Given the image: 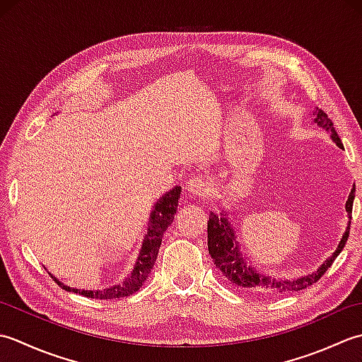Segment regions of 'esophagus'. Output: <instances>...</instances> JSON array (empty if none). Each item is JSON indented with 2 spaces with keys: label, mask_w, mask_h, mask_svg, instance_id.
I'll use <instances>...</instances> for the list:
<instances>
[{
  "label": "esophagus",
  "mask_w": 362,
  "mask_h": 362,
  "mask_svg": "<svg viewBox=\"0 0 362 362\" xmlns=\"http://www.w3.org/2000/svg\"><path fill=\"white\" fill-rule=\"evenodd\" d=\"M186 189H187V192H190L192 195L204 197L209 190V184H208V181L203 180L202 176H194V178H190L186 182Z\"/></svg>",
  "instance_id": "esophagus-1"
}]
</instances>
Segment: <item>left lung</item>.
Instances as JSON below:
<instances>
[{
    "label": "left lung",
    "instance_id": "obj_1",
    "mask_svg": "<svg viewBox=\"0 0 362 362\" xmlns=\"http://www.w3.org/2000/svg\"><path fill=\"white\" fill-rule=\"evenodd\" d=\"M314 123L317 127L328 131L331 134L333 142L344 148V145L339 139L337 132L333 127V122L328 119V115L320 109H314L313 112ZM355 190L356 187L353 186L349 200L345 203L346 216L351 220V209H353V200H355ZM350 234V222L345 228V233L342 235L341 242H339L334 253H331L328 259L323 262L319 269L314 270L313 274L301 275L298 278H278V276H269L261 274L259 270L253 265H250L247 261L248 257L242 255L240 252V243L235 235L234 226L231 225L230 218H228V211H220V214H216L211 211L209 222H208V248L209 255L212 257L216 267L222 272V275L238 289L256 295V297H269V295L276 293H291L297 291H303L306 287L313 286L314 283L319 281L323 276V274L328 270L331 264L334 262L339 253L342 252L345 247V242L349 239Z\"/></svg>",
    "mask_w": 362,
    "mask_h": 362
}]
</instances>
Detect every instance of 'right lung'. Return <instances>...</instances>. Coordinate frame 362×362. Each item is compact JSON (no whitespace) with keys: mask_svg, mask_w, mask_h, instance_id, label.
Masks as SVG:
<instances>
[{"mask_svg":"<svg viewBox=\"0 0 362 362\" xmlns=\"http://www.w3.org/2000/svg\"><path fill=\"white\" fill-rule=\"evenodd\" d=\"M180 194H181V187L175 186L168 192H165V194L162 195L156 203H154L153 209L150 212L148 226H146L145 238L142 242V247H140L134 267L131 269V274H128V276L124 278L122 283L106 287V289L81 291V289H76V287H73L71 289L70 286H65L62 281H59L56 276H53V274H49V272L48 274L57 283V286L62 287V289H65L67 292L84 295L87 298H98V300L122 298L137 292L140 287H142V284L146 281V278H148L154 262L158 259L162 238H164V233L167 231L168 225H172L176 209H178Z\"/></svg>","mask_w":362,"mask_h":362,"instance_id":"obj_1","label":"right lung"}]
</instances>
